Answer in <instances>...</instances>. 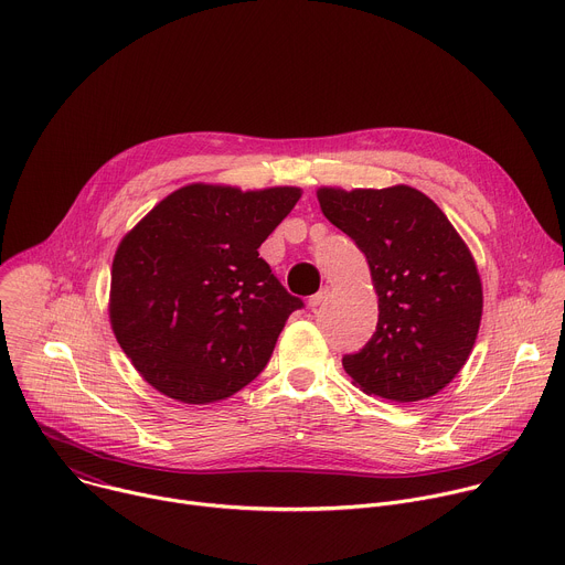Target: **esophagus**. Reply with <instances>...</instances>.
Returning <instances> with one entry per match:
<instances>
[{
  "instance_id": "34e87169",
  "label": "esophagus",
  "mask_w": 565,
  "mask_h": 565,
  "mask_svg": "<svg viewBox=\"0 0 565 565\" xmlns=\"http://www.w3.org/2000/svg\"><path fill=\"white\" fill-rule=\"evenodd\" d=\"M327 299H329V288H324V290H319L317 295H312V297L308 299V306H310V310H317Z\"/></svg>"
}]
</instances>
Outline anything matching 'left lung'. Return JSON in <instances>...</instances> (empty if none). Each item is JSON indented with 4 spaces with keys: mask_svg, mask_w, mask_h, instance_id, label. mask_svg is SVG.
I'll list each match as a JSON object with an SVG mask.
<instances>
[{
    "mask_svg": "<svg viewBox=\"0 0 565 565\" xmlns=\"http://www.w3.org/2000/svg\"><path fill=\"white\" fill-rule=\"evenodd\" d=\"M324 216L364 253L377 292V327L342 366L369 395L418 402L465 366L482 315L476 262L445 212L409 185L319 188Z\"/></svg>",
    "mask_w": 565,
    "mask_h": 565,
    "instance_id": "1",
    "label": "left lung"
}]
</instances>
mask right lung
Instances as JSON below:
<instances>
[{"instance_id": "1", "label": "right lung", "mask_w": 565, "mask_h": 565, "mask_svg": "<svg viewBox=\"0 0 565 565\" xmlns=\"http://www.w3.org/2000/svg\"><path fill=\"white\" fill-rule=\"evenodd\" d=\"M299 188L192 183L129 230L114 257L109 319L136 371L185 405L225 399L268 364L292 297L259 246Z\"/></svg>"}]
</instances>
